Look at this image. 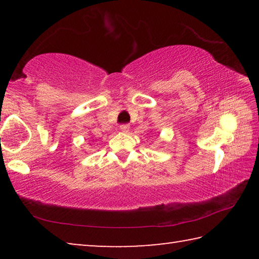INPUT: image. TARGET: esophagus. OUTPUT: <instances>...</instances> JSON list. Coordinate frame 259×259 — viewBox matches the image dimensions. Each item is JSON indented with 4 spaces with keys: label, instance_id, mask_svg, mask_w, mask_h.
Masks as SVG:
<instances>
[{
    "label": "esophagus",
    "instance_id": "1",
    "mask_svg": "<svg viewBox=\"0 0 259 259\" xmlns=\"http://www.w3.org/2000/svg\"><path fill=\"white\" fill-rule=\"evenodd\" d=\"M129 129H130V125L129 124H122L121 128H120V130L122 131V133H128Z\"/></svg>",
    "mask_w": 259,
    "mask_h": 259
}]
</instances>
